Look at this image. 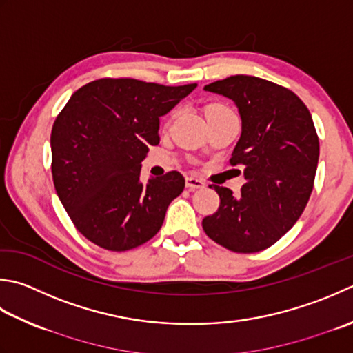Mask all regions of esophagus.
I'll return each mask as SVG.
<instances>
[{
  "label": "esophagus",
  "mask_w": 353,
  "mask_h": 353,
  "mask_svg": "<svg viewBox=\"0 0 353 353\" xmlns=\"http://www.w3.org/2000/svg\"><path fill=\"white\" fill-rule=\"evenodd\" d=\"M186 188H190V190L205 188V182L202 181V179H199V177L188 176V177H186Z\"/></svg>",
  "instance_id": "1"
}]
</instances>
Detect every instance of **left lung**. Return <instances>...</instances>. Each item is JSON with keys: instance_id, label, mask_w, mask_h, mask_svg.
<instances>
[{"instance_id": "1", "label": "left lung", "mask_w": 353, "mask_h": 353, "mask_svg": "<svg viewBox=\"0 0 353 353\" xmlns=\"http://www.w3.org/2000/svg\"><path fill=\"white\" fill-rule=\"evenodd\" d=\"M236 102L241 134L231 165H243L240 194L211 185L219 210L202 220L206 236L234 252L272 246L295 225L314 188L320 143L312 116L291 90L236 74L205 85Z\"/></svg>"}]
</instances>
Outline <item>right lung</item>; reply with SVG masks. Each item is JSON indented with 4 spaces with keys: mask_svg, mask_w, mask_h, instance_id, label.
Wrapping results in <instances>:
<instances>
[{
    "mask_svg": "<svg viewBox=\"0 0 353 353\" xmlns=\"http://www.w3.org/2000/svg\"><path fill=\"white\" fill-rule=\"evenodd\" d=\"M196 87L103 78L76 90L57 116L50 136L54 190L92 243L128 251L161 230L185 179L170 171L142 183L141 162L159 143V117Z\"/></svg>",
    "mask_w": 353,
    "mask_h": 353,
    "instance_id": "1",
    "label": "right lung"
}]
</instances>
